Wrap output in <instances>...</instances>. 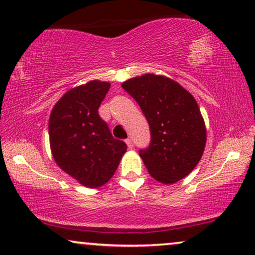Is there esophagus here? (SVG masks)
<instances>
[{
  "label": "esophagus",
  "instance_id": "esophagus-1",
  "mask_svg": "<svg viewBox=\"0 0 255 255\" xmlns=\"http://www.w3.org/2000/svg\"><path fill=\"white\" fill-rule=\"evenodd\" d=\"M125 142H127V145H128V148H130V149L133 148V144H132V140H131L130 138H128L127 140H125Z\"/></svg>",
  "mask_w": 255,
  "mask_h": 255
}]
</instances>
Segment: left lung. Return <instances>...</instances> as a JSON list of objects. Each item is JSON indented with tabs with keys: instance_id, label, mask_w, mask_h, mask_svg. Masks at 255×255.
Returning a JSON list of instances; mask_svg holds the SVG:
<instances>
[{
	"instance_id": "obj_1",
	"label": "left lung",
	"mask_w": 255,
	"mask_h": 255,
	"mask_svg": "<svg viewBox=\"0 0 255 255\" xmlns=\"http://www.w3.org/2000/svg\"><path fill=\"white\" fill-rule=\"evenodd\" d=\"M148 122L151 141L139 149L148 173L162 183H174L193 170L207 140L204 121L191 94L168 78L145 74L125 81Z\"/></svg>"
}]
</instances>
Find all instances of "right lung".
I'll return each instance as SVG.
<instances>
[{"instance_id":"right-lung-1","label":"right lung","mask_w":255,"mask_h":255,"mask_svg":"<svg viewBox=\"0 0 255 255\" xmlns=\"http://www.w3.org/2000/svg\"><path fill=\"white\" fill-rule=\"evenodd\" d=\"M110 83L90 81L65 94L52 110L48 132L59 167L88 188L107 183L128 146L99 115Z\"/></svg>"}]
</instances>
